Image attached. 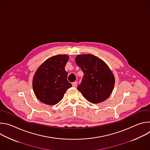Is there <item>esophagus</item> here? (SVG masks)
Returning a JSON list of instances; mask_svg holds the SVG:
<instances>
[{"instance_id":"esophagus-1","label":"esophagus","mask_w":150,"mask_h":150,"mask_svg":"<svg viewBox=\"0 0 150 150\" xmlns=\"http://www.w3.org/2000/svg\"><path fill=\"white\" fill-rule=\"evenodd\" d=\"M76 85H77V82H74L73 83H72V86L74 87H75L76 86Z\"/></svg>"}]
</instances>
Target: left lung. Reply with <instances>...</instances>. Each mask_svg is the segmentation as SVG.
I'll use <instances>...</instances> for the list:
<instances>
[{
	"label": "left lung",
	"instance_id": "obj_1",
	"mask_svg": "<svg viewBox=\"0 0 150 150\" xmlns=\"http://www.w3.org/2000/svg\"><path fill=\"white\" fill-rule=\"evenodd\" d=\"M78 66L83 72L77 87L83 97L92 103L105 101L111 94L115 77L107 64L93 54H79L75 58Z\"/></svg>",
	"mask_w": 150,
	"mask_h": 150
}]
</instances>
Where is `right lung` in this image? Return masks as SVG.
I'll return each mask as SVG.
<instances>
[{
	"mask_svg": "<svg viewBox=\"0 0 150 150\" xmlns=\"http://www.w3.org/2000/svg\"><path fill=\"white\" fill-rule=\"evenodd\" d=\"M68 59L66 54L52 56L37 70L33 78V87L35 96L41 102L48 105L56 104L72 87L65 70Z\"/></svg>",
	"mask_w": 150,
	"mask_h": 150,
	"instance_id": "1",
	"label": "right lung"
}]
</instances>
